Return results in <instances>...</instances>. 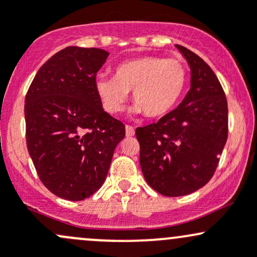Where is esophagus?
<instances>
[{"instance_id":"1","label":"esophagus","mask_w":257,"mask_h":257,"mask_svg":"<svg viewBox=\"0 0 257 257\" xmlns=\"http://www.w3.org/2000/svg\"><path fill=\"white\" fill-rule=\"evenodd\" d=\"M126 136L127 137H132L135 135V128L132 127V126L130 125H126Z\"/></svg>"}]
</instances>
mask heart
<instances>
[{"mask_svg":"<svg viewBox=\"0 0 257 257\" xmlns=\"http://www.w3.org/2000/svg\"><path fill=\"white\" fill-rule=\"evenodd\" d=\"M186 84V70L178 60L141 56L126 60L114 68V78L99 77L95 90L110 114L122 111L132 90L136 111L147 117L164 116L180 99Z\"/></svg>","mask_w":257,"mask_h":257,"instance_id":"obj_1","label":"heart"}]
</instances>
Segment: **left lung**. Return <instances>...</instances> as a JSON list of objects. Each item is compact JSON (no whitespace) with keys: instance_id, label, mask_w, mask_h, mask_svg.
<instances>
[{"instance_id":"8db88e82","label":"left lung","mask_w":257,"mask_h":257,"mask_svg":"<svg viewBox=\"0 0 257 257\" xmlns=\"http://www.w3.org/2000/svg\"><path fill=\"white\" fill-rule=\"evenodd\" d=\"M191 70V88L158 122L136 128L140 164L152 189L168 197L189 195L211 180L228 139V104L212 68L175 45Z\"/></svg>"}]
</instances>
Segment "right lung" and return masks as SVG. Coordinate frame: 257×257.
<instances>
[{"label":"right lung","mask_w":257,"mask_h":257,"mask_svg":"<svg viewBox=\"0 0 257 257\" xmlns=\"http://www.w3.org/2000/svg\"><path fill=\"white\" fill-rule=\"evenodd\" d=\"M109 52L68 46L35 74L26 95L27 147L41 183L82 201L100 189L125 125L104 111L95 76Z\"/></svg>","instance_id":"right-lung-1"}]
</instances>
